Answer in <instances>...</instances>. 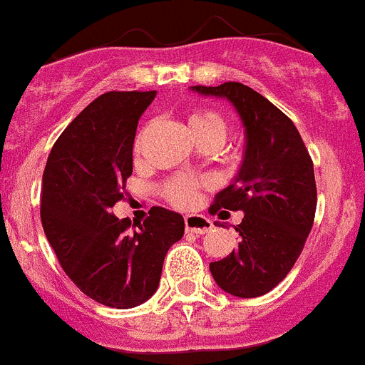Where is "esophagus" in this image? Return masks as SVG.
Segmentation results:
<instances>
[{
	"instance_id": "1",
	"label": "esophagus",
	"mask_w": 365,
	"mask_h": 365,
	"mask_svg": "<svg viewBox=\"0 0 365 365\" xmlns=\"http://www.w3.org/2000/svg\"><path fill=\"white\" fill-rule=\"evenodd\" d=\"M186 232H193V234H206L212 230V221L205 215H186L185 217Z\"/></svg>"
}]
</instances>
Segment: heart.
<instances>
[{"mask_svg": "<svg viewBox=\"0 0 365 365\" xmlns=\"http://www.w3.org/2000/svg\"><path fill=\"white\" fill-rule=\"evenodd\" d=\"M188 130L192 137L195 138V143L199 146L202 144H219L227 137V120L221 113L210 108H197L193 109L188 115ZM144 131L135 140V150H140L143 144ZM206 185L205 179L192 175H175L172 179H168L163 185V195L168 202H172L173 206L179 208H186V206L193 205L197 192Z\"/></svg>", "mask_w": 365, "mask_h": 365, "instance_id": "heart-1", "label": "heart"}]
</instances>
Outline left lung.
Segmentation results:
<instances>
[{
    "instance_id": "8db88e82",
    "label": "left lung",
    "mask_w": 365,
    "mask_h": 365,
    "mask_svg": "<svg viewBox=\"0 0 365 365\" xmlns=\"http://www.w3.org/2000/svg\"><path fill=\"white\" fill-rule=\"evenodd\" d=\"M192 91L230 100L243 120V164L210 206V214L243 212L235 227L240 243L210 263V272L228 294L257 298L291 272L305 247L316 214L312 159L291 118L248 86L225 82Z\"/></svg>"
}]
</instances>
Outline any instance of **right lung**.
Masks as SVG:
<instances>
[{"instance_id":"obj_1","label":"right lung","mask_w":365,"mask_h":365,"mask_svg":"<svg viewBox=\"0 0 365 365\" xmlns=\"http://www.w3.org/2000/svg\"><path fill=\"white\" fill-rule=\"evenodd\" d=\"M153 98L155 91L100 95L58 137L45 164V235L74 285L108 307L151 298L168 248L185 234L182 215L163 206H153L138 230L111 214L133 172L138 118Z\"/></svg>"}]
</instances>
